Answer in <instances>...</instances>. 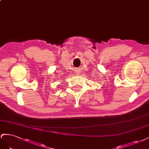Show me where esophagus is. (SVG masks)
<instances>
[{"label":"esophagus","instance_id":"1","mask_svg":"<svg viewBox=\"0 0 149 149\" xmlns=\"http://www.w3.org/2000/svg\"><path fill=\"white\" fill-rule=\"evenodd\" d=\"M79 74H80V72H76V75H79Z\"/></svg>","mask_w":149,"mask_h":149}]
</instances>
